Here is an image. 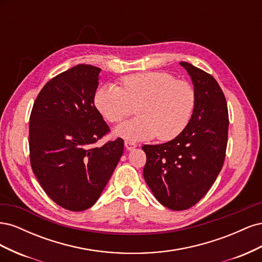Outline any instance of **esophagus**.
Here are the masks:
<instances>
[{"mask_svg":"<svg viewBox=\"0 0 262 262\" xmlns=\"http://www.w3.org/2000/svg\"><path fill=\"white\" fill-rule=\"evenodd\" d=\"M124 145H125V148H126V149L131 150V149H133V148H136L138 144L136 143V142H132V141H125V142H124Z\"/></svg>","mask_w":262,"mask_h":262,"instance_id":"obj_1","label":"esophagus"}]
</instances>
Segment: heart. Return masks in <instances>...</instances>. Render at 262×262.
I'll return each mask as SVG.
<instances>
[{
	"instance_id": "1",
	"label": "heart",
	"mask_w": 262,
	"mask_h": 262,
	"mask_svg": "<svg viewBox=\"0 0 262 262\" xmlns=\"http://www.w3.org/2000/svg\"><path fill=\"white\" fill-rule=\"evenodd\" d=\"M136 105L139 117L117 126V136L170 140L184 131L191 119L195 94L189 83L165 72L131 74L122 78L121 87L110 84L95 94V106L113 123L130 116Z\"/></svg>"
}]
</instances>
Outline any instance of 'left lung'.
Segmentation results:
<instances>
[{
  "label": "left lung",
  "mask_w": 262,
  "mask_h": 262,
  "mask_svg": "<svg viewBox=\"0 0 262 262\" xmlns=\"http://www.w3.org/2000/svg\"><path fill=\"white\" fill-rule=\"evenodd\" d=\"M194 86L191 119L179 136L164 144L143 145V176L158 202L182 211L199 202L223 167L228 136V110L223 91L211 74L180 62Z\"/></svg>",
  "instance_id": "left-lung-1"
}]
</instances>
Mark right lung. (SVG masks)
Listing matches in <instances>:
<instances>
[{"label":"right lung","instance_id":"right-lung-1","mask_svg":"<svg viewBox=\"0 0 262 262\" xmlns=\"http://www.w3.org/2000/svg\"><path fill=\"white\" fill-rule=\"evenodd\" d=\"M99 72L78 64L54 76L29 118L31 168L47 195L70 211L95 204L123 154L121 138L94 146L110 132L94 104Z\"/></svg>","mask_w":262,"mask_h":262}]
</instances>
